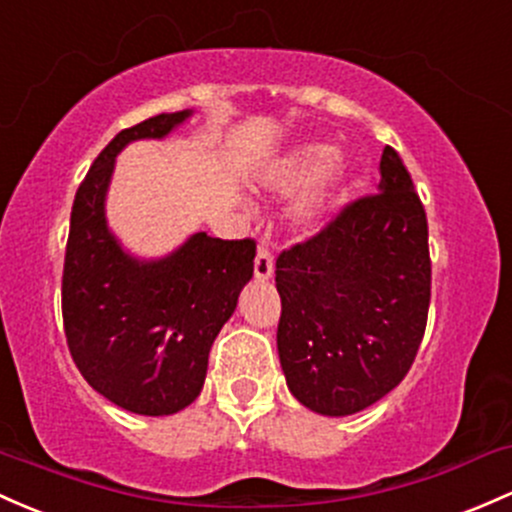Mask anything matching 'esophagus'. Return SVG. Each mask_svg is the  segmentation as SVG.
<instances>
[{"mask_svg":"<svg viewBox=\"0 0 512 512\" xmlns=\"http://www.w3.org/2000/svg\"><path fill=\"white\" fill-rule=\"evenodd\" d=\"M274 274V260H272V252L267 247H260L255 257V277L257 279H269Z\"/></svg>","mask_w":512,"mask_h":512,"instance_id":"1","label":"esophagus"}]
</instances>
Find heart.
Segmentation results:
<instances>
[{
  "label": "heart",
  "instance_id": "obj_1",
  "mask_svg": "<svg viewBox=\"0 0 512 512\" xmlns=\"http://www.w3.org/2000/svg\"><path fill=\"white\" fill-rule=\"evenodd\" d=\"M345 177L347 167L340 157H335L333 145L308 143L291 150L269 170L267 187L279 196H289L313 181L311 189L296 201L291 218L296 226L316 228L338 199Z\"/></svg>",
  "mask_w": 512,
  "mask_h": 512
}]
</instances>
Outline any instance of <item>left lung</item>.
Returning <instances> with one entry per match:
<instances>
[{
    "label": "left lung",
    "instance_id": "8db88e82",
    "mask_svg": "<svg viewBox=\"0 0 512 512\" xmlns=\"http://www.w3.org/2000/svg\"><path fill=\"white\" fill-rule=\"evenodd\" d=\"M376 194L277 257L279 362L296 401L352 415L396 389L423 340L430 306L428 218L391 145Z\"/></svg>",
    "mask_w": 512,
    "mask_h": 512
}]
</instances>
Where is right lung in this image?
Segmentation results:
<instances>
[{"label": "right lung", "mask_w": 512, "mask_h": 512, "mask_svg": "<svg viewBox=\"0 0 512 512\" xmlns=\"http://www.w3.org/2000/svg\"><path fill=\"white\" fill-rule=\"evenodd\" d=\"M192 109L157 114L101 150L75 194L63 269V323L87 384L138 415H172L201 393L209 352L255 265V240L194 233L160 260H138L106 226L116 155L165 138Z\"/></svg>", "instance_id": "1"}]
</instances>
